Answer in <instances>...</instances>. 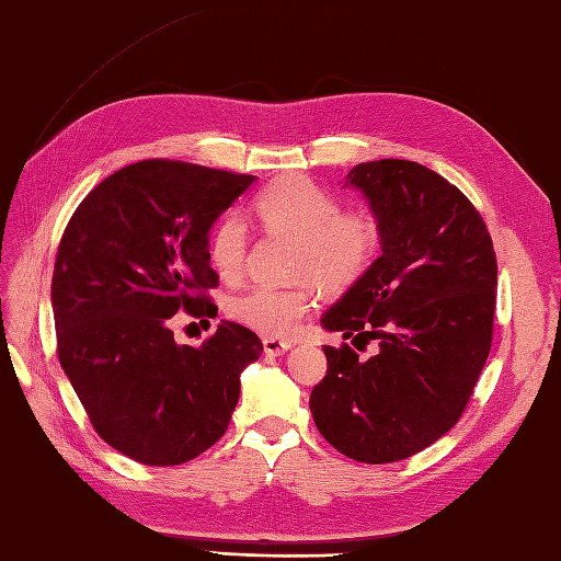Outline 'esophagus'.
Here are the masks:
<instances>
[{
  "label": "esophagus",
  "instance_id": "1",
  "mask_svg": "<svg viewBox=\"0 0 561 561\" xmlns=\"http://www.w3.org/2000/svg\"><path fill=\"white\" fill-rule=\"evenodd\" d=\"M262 344H264V352L271 354V356H280V354H285L287 350H293V342L278 340V337H268V335L262 340Z\"/></svg>",
  "mask_w": 561,
  "mask_h": 561
}]
</instances>
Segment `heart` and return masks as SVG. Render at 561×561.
I'll return each mask as SVG.
<instances>
[{
  "label": "heart",
  "mask_w": 561,
  "mask_h": 561,
  "mask_svg": "<svg viewBox=\"0 0 561 561\" xmlns=\"http://www.w3.org/2000/svg\"><path fill=\"white\" fill-rule=\"evenodd\" d=\"M254 217L268 231L297 238L295 276L313 278L325 290L352 287L380 250L382 229L368 207L342 209L335 193L305 174H287L256 193ZM248 226L238 215H224L209 233V262L224 280L240 276L248 254ZM309 280L274 287L254 285L229 299L226 313L236 323L268 337L293 335L311 311Z\"/></svg>",
  "instance_id": "1"
}]
</instances>
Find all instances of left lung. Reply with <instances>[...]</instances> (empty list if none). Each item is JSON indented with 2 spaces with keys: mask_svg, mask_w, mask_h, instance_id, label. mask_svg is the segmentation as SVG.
<instances>
[{
  "mask_svg": "<svg viewBox=\"0 0 561 561\" xmlns=\"http://www.w3.org/2000/svg\"><path fill=\"white\" fill-rule=\"evenodd\" d=\"M346 186L366 195L382 254L321 323L380 352L323 346L311 391L318 432L342 456L385 465L415 456L465 413L491 352L497 264L477 207L411 160L360 162Z\"/></svg>",
  "mask_w": 561,
  "mask_h": 561,
  "instance_id": "obj_1",
  "label": "left lung"
}]
</instances>
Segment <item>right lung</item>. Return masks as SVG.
Segmentation results:
<instances>
[{
  "mask_svg": "<svg viewBox=\"0 0 561 561\" xmlns=\"http://www.w3.org/2000/svg\"><path fill=\"white\" fill-rule=\"evenodd\" d=\"M254 176L141 160L87 195L60 238L51 307L56 352L96 434L156 467L198 458L229 430L240 373L262 354L221 321L201 346L176 344V311L215 318L205 293L209 229ZM209 325V321H207Z\"/></svg>",
  "mask_w": 561,
  "mask_h": 561,
  "instance_id": "add662e5",
  "label": "right lung"
}]
</instances>
